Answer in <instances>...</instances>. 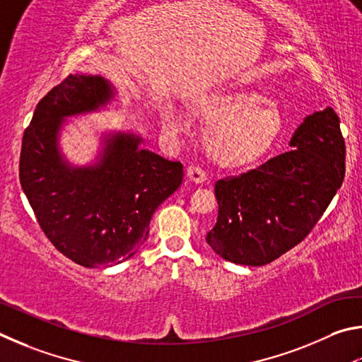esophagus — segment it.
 <instances>
[{
    "instance_id": "34e87169",
    "label": "esophagus",
    "mask_w": 362,
    "mask_h": 362,
    "mask_svg": "<svg viewBox=\"0 0 362 362\" xmlns=\"http://www.w3.org/2000/svg\"><path fill=\"white\" fill-rule=\"evenodd\" d=\"M187 176H189V180L197 182V185H199V182H204L206 180L205 170L199 167V165H191V167L187 168Z\"/></svg>"
}]
</instances>
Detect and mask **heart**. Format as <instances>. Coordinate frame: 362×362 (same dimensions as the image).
<instances>
[{
    "label": "heart",
    "instance_id": "b5f03b06",
    "mask_svg": "<svg viewBox=\"0 0 362 362\" xmlns=\"http://www.w3.org/2000/svg\"><path fill=\"white\" fill-rule=\"evenodd\" d=\"M206 122H216L208 132V149L223 163L255 160L269 148L281 130V114L275 105L255 90L214 92L195 105ZM163 127L170 135L187 130V117L181 111L163 114Z\"/></svg>",
    "mask_w": 362,
    "mask_h": 362
}]
</instances>
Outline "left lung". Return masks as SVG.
<instances>
[{
    "label": "left lung",
    "instance_id": "left-lung-1",
    "mask_svg": "<svg viewBox=\"0 0 362 362\" xmlns=\"http://www.w3.org/2000/svg\"><path fill=\"white\" fill-rule=\"evenodd\" d=\"M291 149L214 185L218 221L213 251L240 265L270 264L305 238L345 177V139L332 107L294 132Z\"/></svg>",
    "mask_w": 362,
    "mask_h": 362
}]
</instances>
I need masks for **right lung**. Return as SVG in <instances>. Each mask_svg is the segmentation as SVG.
Masks as SVG:
<instances>
[{"mask_svg": "<svg viewBox=\"0 0 362 362\" xmlns=\"http://www.w3.org/2000/svg\"><path fill=\"white\" fill-rule=\"evenodd\" d=\"M101 76L69 74L37 103L23 132L18 177L37 224L63 256L82 267L132 257L149 237L157 206L182 182V165L139 148L133 133L105 138L98 163L69 167L59 149L63 120L105 106Z\"/></svg>", "mask_w": 362, "mask_h": 362, "instance_id": "obj_1", "label": "right lung"}]
</instances>
